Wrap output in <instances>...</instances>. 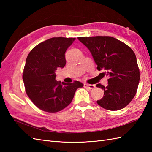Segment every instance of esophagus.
Masks as SVG:
<instances>
[{
	"label": "esophagus",
	"instance_id": "obj_1",
	"mask_svg": "<svg viewBox=\"0 0 152 152\" xmlns=\"http://www.w3.org/2000/svg\"><path fill=\"white\" fill-rule=\"evenodd\" d=\"M83 86H84V88H89L90 89H94L95 88V86L94 85L88 84V83H84V84H83Z\"/></svg>",
	"mask_w": 152,
	"mask_h": 152
}]
</instances>
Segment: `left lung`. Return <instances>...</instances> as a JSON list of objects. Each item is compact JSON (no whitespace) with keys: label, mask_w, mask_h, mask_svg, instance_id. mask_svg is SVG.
Here are the masks:
<instances>
[{"label":"left lung","mask_w":152,"mask_h":152,"mask_svg":"<svg viewBox=\"0 0 152 152\" xmlns=\"http://www.w3.org/2000/svg\"><path fill=\"white\" fill-rule=\"evenodd\" d=\"M89 50L98 70L103 76H108V85L96 87L104 90L103 97L96 101L102 108L118 110L125 108L133 100L137 91L140 70L137 57L127 44L111 37H78Z\"/></svg>","instance_id":"obj_1"}]
</instances>
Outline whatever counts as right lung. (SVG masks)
Segmentation results:
<instances>
[{"mask_svg": "<svg viewBox=\"0 0 152 152\" xmlns=\"http://www.w3.org/2000/svg\"><path fill=\"white\" fill-rule=\"evenodd\" d=\"M75 38L57 37L38 44L28 53L23 72L25 92L33 104L44 112L56 113L70 104L78 81L66 83L56 80V70L66 64L64 53Z\"/></svg>", "mask_w": 152, "mask_h": 152, "instance_id": "add662e5", "label": "right lung"}]
</instances>
